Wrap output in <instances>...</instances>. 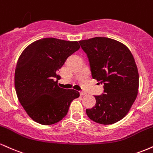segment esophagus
Returning <instances> with one entry per match:
<instances>
[{
    "instance_id": "1",
    "label": "esophagus",
    "mask_w": 153,
    "mask_h": 153,
    "mask_svg": "<svg viewBox=\"0 0 153 153\" xmlns=\"http://www.w3.org/2000/svg\"><path fill=\"white\" fill-rule=\"evenodd\" d=\"M80 94V96H85V95H86V93L83 92V91H81Z\"/></svg>"
}]
</instances>
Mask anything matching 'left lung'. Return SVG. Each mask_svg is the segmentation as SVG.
I'll return each instance as SVG.
<instances>
[{"instance_id":"8db88e82","label":"left lung","mask_w":153,"mask_h":153,"mask_svg":"<svg viewBox=\"0 0 153 153\" xmlns=\"http://www.w3.org/2000/svg\"><path fill=\"white\" fill-rule=\"evenodd\" d=\"M88 57L91 74L103 84V92L95 96L96 105L86 109L88 117L101 124L124 118L137 96L139 74L132 54L123 44L106 37L79 42Z\"/></svg>"}]
</instances>
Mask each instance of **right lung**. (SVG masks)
<instances>
[{"label":"right lung","instance_id":"1","mask_svg":"<svg viewBox=\"0 0 153 153\" xmlns=\"http://www.w3.org/2000/svg\"><path fill=\"white\" fill-rule=\"evenodd\" d=\"M79 48L78 42L45 38L29 45L19 57L16 92L23 108L36 122L50 125L59 122L68 114L72 101L80 96L78 91L57 85L59 69Z\"/></svg>","mask_w":153,"mask_h":153}]
</instances>
